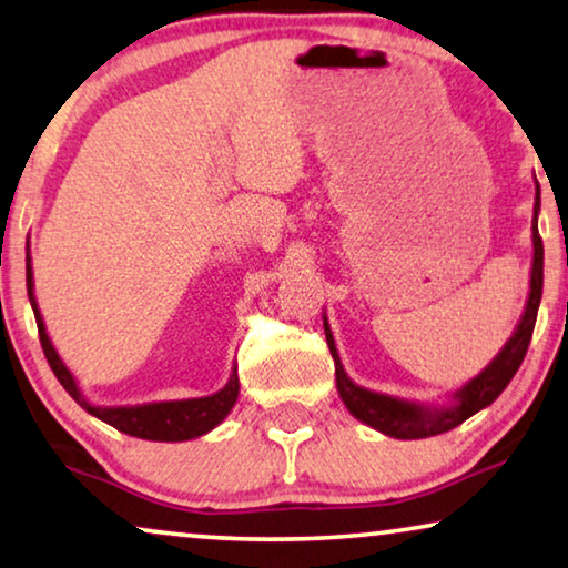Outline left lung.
<instances>
[{
  "label": "left lung",
  "instance_id": "1",
  "mask_svg": "<svg viewBox=\"0 0 568 568\" xmlns=\"http://www.w3.org/2000/svg\"><path fill=\"white\" fill-rule=\"evenodd\" d=\"M538 213H540V185L535 182V205H532V267H530V291H527L525 311L517 322L513 337L505 342L497 357L484 367L481 373L474 375L460 388H455L447 396V404H419L412 398H398L378 390L363 388L345 373V365L339 361L337 345H334L332 329L324 316L326 345L334 357V375H337V390L342 404L355 419L365 422L367 427L378 429V433L396 437V440H422V437L443 435L447 429L458 427L476 412L486 409L494 404L513 375L520 367L523 357L530 345L535 318H538V306L542 295V239L538 234Z\"/></svg>",
  "mask_w": 568,
  "mask_h": 568
}]
</instances>
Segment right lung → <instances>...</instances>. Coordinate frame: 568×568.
<instances>
[{
    "mask_svg": "<svg viewBox=\"0 0 568 568\" xmlns=\"http://www.w3.org/2000/svg\"><path fill=\"white\" fill-rule=\"evenodd\" d=\"M26 275H28V298L33 306L38 334H41V345L45 353V361L51 365V371L63 388L69 390V396L82 406L84 412H90L92 417L105 422V425L121 429V433L131 437H141V440H154V443H185L203 437L221 425L229 417V412L234 409L239 398V375L236 367L229 375V383L221 390H215L211 396H197V398H178V402H149V404H125V406H98L82 394L74 373L69 371L67 363L61 361V355L55 353L51 337H48L41 308L36 301V283H33V260H30V250L26 254Z\"/></svg>",
    "mask_w": 568,
    "mask_h": 568,
    "instance_id": "obj_1",
    "label": "right lung"
}]
</instances>
